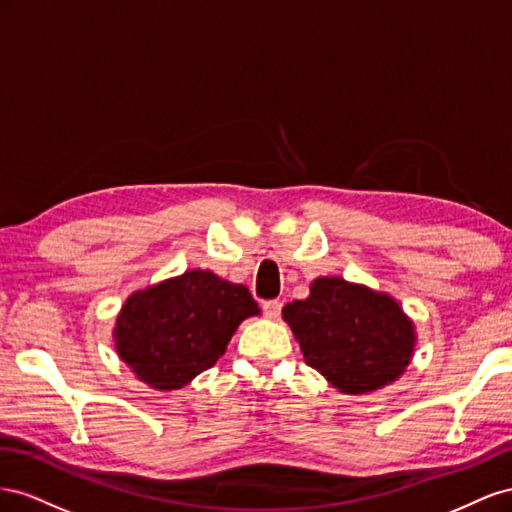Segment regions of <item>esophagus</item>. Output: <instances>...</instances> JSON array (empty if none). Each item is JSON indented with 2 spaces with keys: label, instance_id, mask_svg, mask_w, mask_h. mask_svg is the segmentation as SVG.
Wrapping results in <instances>:
<instances>
[{
  "label": "esophagus",
  "instance_id": "1",
  "mask_svg": "<svg viewBox=\"0 0 512 512\" xmlns=\"http://www.w3.org/2000/svg\"><path fill=\"white\" fill-rule=\"evenodd\" d=\"M281 306H283V302H281V300H266L264 304H261V309H264L266 317L276 319V317L281 315Z\"/></svg>",
  "mask_w": 512,
  "mask_h": 512
}]
</instances>
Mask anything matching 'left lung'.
Here are the masks:
<instances>
[{
	"label": "left lung",
	"mask_w": 512,
	"mask_h": 512,
	"mask_svg": "<svg viewBox=\"0 0 512 512\" xmlns=\"http://www.w3.org/2000/svg\"><path fill=\"white\" fill-rule=\"evenodd\" d=\"M311 294L283 306L304 362L343 394L382 390L410 367L416 326L386 291L319 276Z\"/></svg>",
	"instance_id": "obj_1"
}]
</instances>
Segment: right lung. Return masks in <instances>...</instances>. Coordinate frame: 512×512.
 I'll list each match as a JSON object with an SVG mask.
<instances>
[{"instance_id": "1", "label": "right lung", "mask_w": 512, "mask_h": 512, "mask_svg": "<svg viewBox=\"0 0 512 512\" xmlns=\"http://www.w3.org/2000/svg\"><path fill=\"white\" fill-rule=\"evenodd\" d=\"M261 309L244 285L186 270L126 298L115 317V352L139 382L171 392L225 354L233 332Z\"/></svg>"}]
</instances>
